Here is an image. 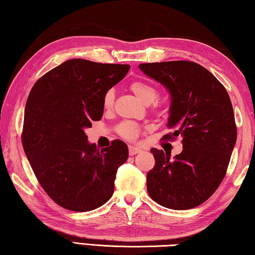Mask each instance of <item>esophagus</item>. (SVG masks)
<instances>
[{"label": "esophagus", "instance_id": "1", "mask_svg": "<svg viewBox=\"0 0 255 255\" xmlns=\"http://www.w3.org/2000/svg\"><path fill=\"white\" fill-rule=\"evenodd\" d=\"M128 149H129V155H130V156H132V155H136V154L141 152V149L139 147H136V146H131V145L129 146Z\"/></svg>", "mask_w": 255, "mask_h": 255}]
</instances>
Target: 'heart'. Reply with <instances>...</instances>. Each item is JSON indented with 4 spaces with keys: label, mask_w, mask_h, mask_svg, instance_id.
Masks as SVG:
<instances>
[{
    "label": "heart",
    "mask_w": 255,
    "mask_h": 255,
    "mask_svg": "<svg viewBox=\"0 0 255 255\" xmlns=\"http://www.w3.org/2000/svg\"><path fill=\"white\" fill-rule=\"evenodd\" d=\"M130 90L132 93L137 97L138 100L143 102L144 105H150L157 99L158 91L154 85L147 83L144 81H135L130 84ZM115 100V92L114 90L107 91L105 97H103V107L106 109H109L114 105ZM119 133L126 139H135L139 133V127L136 124L125 122L120 124L119 126Z\"/></svg>",
    "instance_id": "b5f03b06"
}]
</instances>
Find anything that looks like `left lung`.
Listing matches in <instances>:
<instances>
[{
    "mask_svg": "<svg viewBox=\"0 0 255 255\" xmlns=\"http://www.w3.org/2000/svg\"><path fill=\"white\" fill-rule=\"evenodd\" d=\"M139 70L170 93L165 139H182V152L152 148L155 166L147 173V192L165 208L191 209L222 183L236 143L230 96L205 67L188 60L139 64Z\"/></svg>",
    "mask_w": 255,
    "mask_h": 255,
    "instance_id": "8db88e82",
    "label": "left lung"
}]
</instances>
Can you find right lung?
I'll list each match as a JSON object with an SVG mask.
<instances>
[{
    "label": "right lung",
    "mask_w": 255,
    "mask_h": 255,
    "mask_svg": "<svg viewBox=\"0 0 255 255\" xmlns=\"http://www.w3.org/2000/svg\"><path fill=\"white\" fill-rule=\"evenodd\" d=\"M130 66L68 59L40 77L29 93L22 145L42 189L56 204L90 211L114 195L115 179L128 147L90 144L85 128L103 115V97Z\"/></svg>",
    "instance_id": "obj_1"
}]
</instances>
